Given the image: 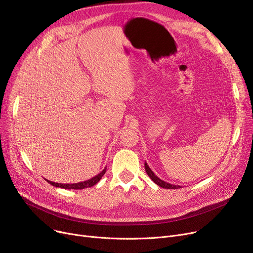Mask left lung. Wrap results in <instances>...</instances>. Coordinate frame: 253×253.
<instances>
[{
  "mask_svg": "<svg viewBox=\"0 0 253 253\" xmlns=\"http://www.w3.org/2000/svg\"><path fill=\"white\" fill-rule=\"evenodd\" d=\"M144 169H145V172H147L148 173V175L150 176V178L156 183V184H158L159 187H161V188H164V189H179V188H181L180 185H175V184H171V183H168V182H166V181H164V180H162L161 178H159L154 172L152 171V169L149 167V165L147 164V162H144Z\"/></svg>",
  "mask_w": 253,
  "mask_h": 253,
  "instance_id": "obj_1",
  "label": "left lung"
}]
</instances>
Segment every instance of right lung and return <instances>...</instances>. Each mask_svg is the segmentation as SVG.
<instances>
[{
  "label": "right lung",
  "mask_w": 253,
  "mask_h": 253,
  "mask_svg": "<svg viewBox=\"0 0 253 253\" xmlns=\"http://www.w3.org/2000/svg\"><path fill=\"white\" fill-rule=\"evenodd\" d=\"M106 171V167L98 173L97 175H95L94 177H92L88 180L85 181H81V182H77V183H58V182H54V181H50L47 180L50 184H52L53 187H56V188H61V189H69V190H83V189H87V188H91L93 185L96 184L100 178L104 175Z\"/></svg>",
  "instance_id": "right-lung-1"
}]
</instances>
